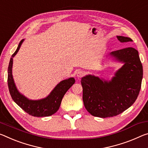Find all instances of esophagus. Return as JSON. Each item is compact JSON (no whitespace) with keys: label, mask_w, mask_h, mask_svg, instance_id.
Returning a JSON list of instances; mask_svg holds the SVG:
<instances>
[{"label":"esophagus","mask_w":148,"mask_h":148,"mask_svg":"<svg viewBox=\"0 0 148 148\" xmlns=\"http://www.w3.org/2000/svg\"><path fill=\"white\" fill-rule=\"evenodd\" d=\"M84 74H85V72L81 70H79L76 72V76L78 78H81V77H82L84 75Z\"/></svg>","instance_id":"34e87169"}]
</instances>
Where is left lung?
<instances>
[{
    "mask_svg": "<svg viewBox=\"0 0 148 148\" xmlns=\"http://www.w3.org/2000/svg\"><path fill=\"white\" fill-rule=\"evenodd\" d=\"M121 43L132 41L127 37L116 36ZM124 65L107 81L93 75L81 79L84 106L91 115L106 118L116 116L132 106L139 95L143 67L136 49L127 47L110 53Z\"/></svg>",
    "mask_w": 148,
    "mask_h": 148,
    "instance_id": "left-lung-1",
    "label": "left lung"
}]
</instances>
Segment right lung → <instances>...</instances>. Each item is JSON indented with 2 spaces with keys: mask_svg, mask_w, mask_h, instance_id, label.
I'll return each mask as SVG.
<instances>
[{
  "mask_svg": "<svg viewBox=\"0 0 148 148\" xmlns=\"http://www.w3.org/2000/svg\"><path fill=\"white\" fill-rule=\"evenodd\" d=\"M24 41L22 39L18 45L14 53L12 55L8 69V86L12 99L18 106L22 108L30 115L43 117L49 116L55 114L59 109L62 99L66 91L75 83L74 78L64 79L58 83L47 97L39 100H31L21 94L15 85L12 76L13 58L19 51Z\"/></svg>",
  "mask_w": 148,
  "mask_h": 148,
  "instance_id": "add662e5",
  "label": "right lung"
}]
</instances>
